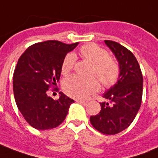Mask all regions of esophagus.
I'll list each match as a JSON object with an SVG mask.
<instances>
[{
    "mask_svg": "<svg viewBox=\"0 0 158 158\" xmlns=\"http://www.w3.org/2000/svg\"><path fill=\"white\" fill-rule=\"evenodd\" d=\"M76 102L78 103H80V104H85L86 103V101H85V100H81V99H76Z\"/></svg>",
    "mask_w": 158,
    "mask_h": 158,
    "instance_id": "34e87169",
    "label": "esophagus"
}]
</instances>
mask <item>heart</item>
I'll return each instance as SVG.
<instances>
[{"instance_id":"b5f03b06","label":"heart","mask_w":158,"mask_h":158,"mask_svg":"<svg viewBox=\"0 0 158 158\" xmlns=\"http://www.w3.org/2000/svg\"><path fill=\"white\" fill-rule=\"evenodd\" d=\"M80 53L89 62L93 67L91 73H94L100 82L106 87L115 85L119 78L120 69L117 63L109 57L108 52L94 43L87 44L81 48ZM76 57L73 53H69L62 64V73L67 74L73 68ZM99 83L94 78L83 79L72 75L64 79L63 89L69 96L75 98H86L99 89Z\"/></svg>"}]
</instances>
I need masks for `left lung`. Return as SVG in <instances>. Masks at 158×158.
Instances as JSON below:
<instances>
[{"label": "left lung", "instance_id": "left-lung-1", "mask_svg": "<svg viewBox=\"0 0 158 158\" xmlns=\"http://www.w3.org/2000/svg\"><path fill=\"white\" fill-rule=\"evenodd\" d=\"M115 55L120 69L117 82L103 94L108 102L100 103L101 110L89 118L92 126L106 135H115L131 124L141 104L143 78L133 53L120 43L105 40Z\"/></svg>", "mask_w": 158, "mask_h": 158}]
</instances>
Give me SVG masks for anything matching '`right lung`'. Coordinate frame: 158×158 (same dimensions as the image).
<instances>
[{
  "label": "right lung",
  "instance_id": "add662e5",
  "mask_svg": "<svg viewBox=\"0 0 158 158\" xmlns=\"http://www.w3.org/2000/svg\"><path fill=\"white\" fill-rule=\"evenodd\" d=\"M78 44L55 40L35 43L18 59L13 74L14 97L23 117L35 129L43 131L59 126L74 102L63 92L54 100L47 95V91L57 85L65 56Z\"/></svg>",
  "mask_w": 158,
  "mask_h": 158
}]
</instances>
